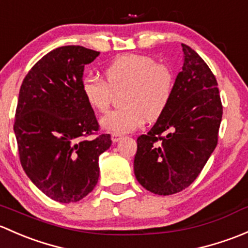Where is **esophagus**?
<instances>
[{"mask_svg":"<svg viewBox=\"0 0 248 248\" xmlns=\"http://www.w3.org/2000/svg\"><path fill=\"white\" fill-rule=\"evenodd\" d=\"M122 135H119V134H112V136H111V140H112V142L113 143H116V142H118V141H121L122 140Z\"/></svg>","mask_w":248,"mask_h":248,"instance_id":"esophagus-1","label":"esophagus"}]
</instances>
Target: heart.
<instances>
[{
  "mask_svg": "<svg viewBox=\"0 0 248 248\" xmlns=\"http://www.w3.org/2000/svg\"><path fill=\"white\" fill-rule=\"evenodd\" d=\"M106 82L87 75L81 82L85 101L91 108L106 112L112 100V91L125 88L123 107L101 118L104 130L127 134L144 124L147 118L156 121L166 112L174 93V74L155 58L139 53H125L114 58L104 70Z\"/></svg>",
  "mask_w": 248,
  "mask_h": 248,
  "instance_id": "b5f03b06",
  "label": "heart"
}]
</instances>
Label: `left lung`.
Masks as SVG:
<instances>
[{
    "label": "left lung",
    "mask_w": 248,
    "mask_h": 248,
    "mask_svg": "<svg viewBox=\"0 0 248 248\" xmlns=\"http://www.w3.org/2000/svg\"><path fill=\"white\" fill-rule=\"evenodd\" d=\"M183 70L165 113L147 135L137 139L134 172L144 188L168 196L195 181L217 145L222 103L210 68L181 44Z\"/></svg>",
    "instance_id": "left-lung-1"
}]
</instances>
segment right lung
Masks as SVG:
<instances>
[{
	"mask_svg": "<svg viewBox=\"0 0 248 248\" xmlns=\"http://www.w3.org/2000/svg\"><path fill=\"white\" fill-rule=\"evenodd\" d=\"M98 51L78 45L55 48L22 81L14 132L20 162L31 181L61 203L78 202L99 179V156L111 147L81 91L85 65Z\"/></svg>",
	"mask_w": 248,
	"mask_h": 248,
	"instance_id": "right-lung-1",
	"label": "right lung"
}]
</instances>
